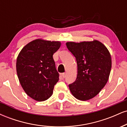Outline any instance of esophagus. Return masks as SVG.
<instances>
[{
  "label": "esophagus",
  "instance_id": "esophagus-1",
  "mask_svg": "<svg viewBox=\"0 0 127 127\" xmlns=\"http://www.w3.org/2000/svg\"><path fill=\"white\" fill-rule=\"evenodd\" d=\"M62 76L63 78H64L65 77V76H66V73H63L62 75Z\"/></svg>",
  "mask_w": 127,
  "mask_h": 127
}]
</instances>
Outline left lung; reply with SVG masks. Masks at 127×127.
<instances>
[{"label": "left lung", "instance_id": "1", "mask_svg": "<svg viewBox=\"0 0 127 127\" xmlns=\"http://www.w3.org/2000/svg\"><path fill=\"white\" fill-rule=\"evenodd\" d=\"M66 46L78 65L76 79L68 85L70 92L79 100L93 98L104 88L109 79L112 60L108 49L98 40L67 42Z\"/></svg>", "mask_w": 127, "mask_h": 127}]
</instances>
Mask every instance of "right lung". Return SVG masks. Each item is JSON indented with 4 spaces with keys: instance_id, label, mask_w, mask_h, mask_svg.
I'll list each match as a JSON object with an SVG mask.
<instances>
[{
    "instance_id": "1",
    "label": "right lung",
    "mask_w": 127,
    "mask_h": 127,
    "mask_svg": "<svg viewBox=\"0 0 127 127\" xmlns=\"http://www.w3.org/2000/svg\"><path fill=\"white\" fill-rule=\"evenodd\" d=\"M60 42L36 39L21 49L16 68L21 87L34 100L42 101L53 93L59 80L53 54L60 47Z\"/></svg>"
}]
</instances>
